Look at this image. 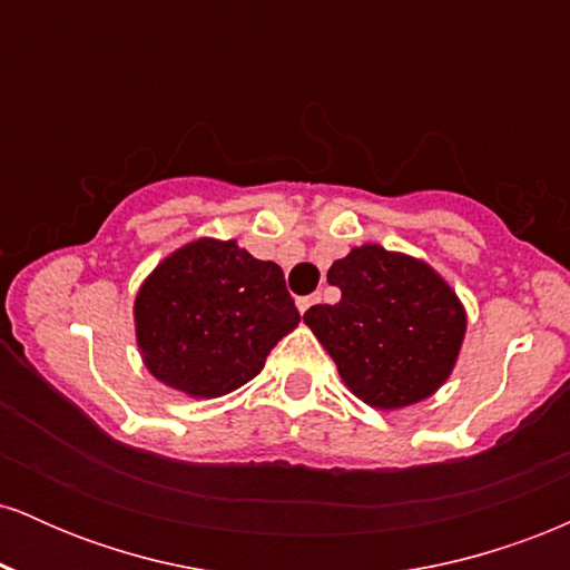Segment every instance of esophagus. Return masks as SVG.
Instances as JSON below:
<instances>
[{"label": "esophagus", "instance_id": "esophagus-1", "mask_svg": "<svg viewBox=\"0 0 570 570\" xmlns=\"http://www.w3.org/2000/svg\"><path fill=\"white\" fill-rule=\"evenodd\" d=\"M316 303H322V297H318V294H311V297H299L297 299V311L305 313L307 307H313Z\"/></svg>", "mask_w": 570, "mask_h": 570}]
</instances>
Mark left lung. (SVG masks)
Instances as JSON below:
<instances>
[{"label": "left lung", "mask_w": 570, "mask_h": 570, "mask_svg": "<svg viewBox=\"0 0 570 570\" xmlns=\"http://www.w3.org/2000/svg\"><path fill=\"white\" fill-rule=\"evenodd\" d=\"M326 281L343 297L313 305L303 322L353 396L375 410H402L448 383L466 335V307L434 267L364 244L337 259Z\"/></svg>", "instance_id": "obj_1"}]
</instances>
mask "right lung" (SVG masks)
I'll use <instances>...</instances> for the list:
<instances>
[{"label":"right lung","mask_w":570,"mask_h":570,"mask_svg":"<svg viewBox=\"0 0 570 570\" xmlns=\"http://www.w3.org/2000/svg\"><path fill=\"white\" fill-rule=\"evenodd\" d=\"M134 324L155 381L193 399H217L263 372L299 313L276 263L252 257L233 238H198L141 281Z\"/></svg>","instance_id":"add662e5"}]
</instances>
